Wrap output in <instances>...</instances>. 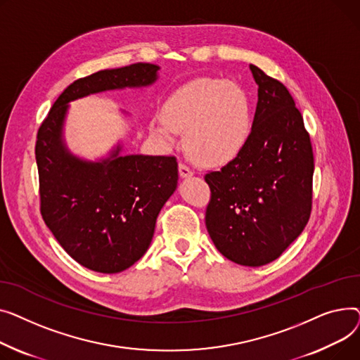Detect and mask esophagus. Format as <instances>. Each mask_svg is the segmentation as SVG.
<instances>
[{
    "instance_id": "1",
    "label": "esophagus",
    "mask_w": 360,
    "mask_h": 360,
    "mask_svg": "<svg viewBox=\"0 0 360 360\" xmlns=\"http://www.w3.org/2000/svg\"><path fill=\"white\" fill-rule=\"evenodd\" d=\"M179 173H180L181 179H188V177L193 176V172L190 170V168L186 164H183V162L179 164Z\"/></svg>"
}]
</instances>
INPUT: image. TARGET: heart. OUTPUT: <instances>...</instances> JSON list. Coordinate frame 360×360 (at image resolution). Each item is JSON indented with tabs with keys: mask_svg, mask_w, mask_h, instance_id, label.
Returning <instances> with one entry per match:
<instances>
[{
	"mask_svg": "<svg viewBox=\"0 0 360 360\" xmlns=\"http://www.w3.org/2000/svg\"><path fill=\"white\" fill-rule=\"evenodd\" d=\"M164 119L151 132L165 145L186 134V146L195 160L209 167L234 161L245 148L252 128L251 100L236 82L196 78L177 89L164 104Z\"/></svg>",
	"mask_w": 360,
	"mask_h": 360,
	"instance_id": "heart-1",
	"label": "heart"
}]
</instances>
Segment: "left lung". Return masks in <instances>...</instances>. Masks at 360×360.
Here are the masks:
<instances>
[{
    "instance_id": "8db88e82",
    "label": "left lung",
    "mask_w": 360,
    "mask_h": 360,
    "mask_svg": "<svg viewBox=\"0 0 360 360\" xmlns=\"http://www.w3.org/2000/svg\"><path fill=\"white\" fill-rule=\"evenodd\" d=\"M250 70L259 86L251 135L234 161L205 176L212 193L205 222L222 256L259 267L276 260L309 219L314 157L288 89Z\"/></svg>"
}]
</instances>
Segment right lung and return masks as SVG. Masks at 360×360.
<instances>
[{
  "label": "right lung",
  "mask_w": 360,
  "mask_h": 360,
  "mask_svg": "<svg viewBox=\"0 0 360 360\" xmlns=\"http://www.w3.org/2000/svg\"><path fill=\"white\" fill-rule=\"evenodd\" d=\"M158 71L154 63L139 62L74 81L37 132L41 217L77 263L98 273H119L145 255L160 210L177 188L179 165L174 157L122 155L123 142L96 161L72 154L63 136L70 103L153 86Z\"/></svg>",
  "instance_id": "obj_1"
}]
</instances>
